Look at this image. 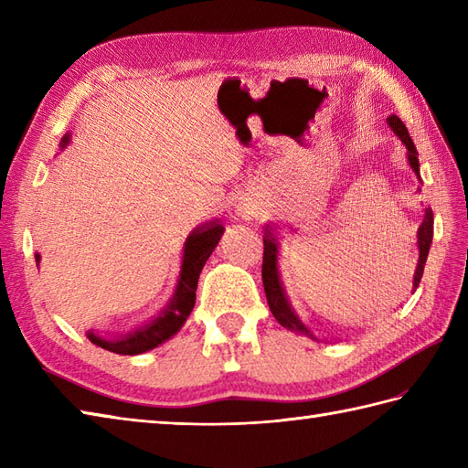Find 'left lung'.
<instances>
[{"mask_svg": "<svg viewBox=\"0 0 468 468\" xmlns=\"http://www.w3.org/2000/svg\"><path fill=\"white\" fill-rule=\"evenodd\" d=\"M388 126L392 128L394 134L400 138L402 144L406 146V156H409V163L412 166V171L416 173V176L420 178V168H419V153H416V146L412 143V138L406 131L404 122L400 121L399 116L392 114L386 118ZM273 227L265 225V235H263V267H261V277H263V287H265V295H267V303H270V310L273 314V317L277 322H280L283 327L297 334H303V335H310L315 337L312 334L310 327H307L297 314L293 312V307L287 300V295L283 292V285L280 280V270H277V255H280V243H277L275 235L271 231ZM432 231H434V217H432V208H424V221L419 227V265H416V271H414V287H419L420 280H422V273H424V263H426V257H429L431 251V243H432Z\"/></svg>", "mask_w": 468, "mask_h": 468, "instance_id": "left-lung-1", "label": "left lung"}]
</instances>
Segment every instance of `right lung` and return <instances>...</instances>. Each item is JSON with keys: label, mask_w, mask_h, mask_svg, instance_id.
<instances>
[{"label": "right lung", "mask_w": 468, "mask_h": 468, "mask_svg": "<svg viewBox=\"0 0 468 468\" xmlns=\"http://www.w3.org/2000/svg\"><path fill=\"white\" fill-rule=\"evenodd\" d=\"M68 143H69V134H66L59 144H62V148H66ZM221 235H223V225H218V221L215 218L211 223L197 227L195 231L186 237L185 250H183L181 275H178L173 300L168 302V305L154 317V320H151V324H144L133 332L114 335V337H104L101 334L88 332L86 334L88 340L104 347L108 352L122 354V356H136V354H144L148 350H153V347L166 342L168 337H173L178 330H181L183 324L186 322V317L193 312L195 300H197L195 292H197L198 275H201L203 265L207 263L208 255L213 253L218 239H221ZM36 263H39V253H36Z\"/></svg>", "instance_id": "obj_1"}]
</instances>
